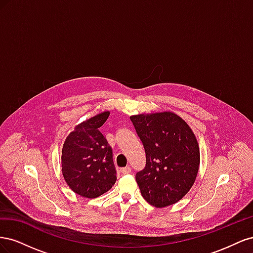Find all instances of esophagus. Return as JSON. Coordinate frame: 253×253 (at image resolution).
<instances>
[{"instance_id": "34e87169", "label": "esophagus", "mask_w": 253, "mask_h": 253, "mask_svg": "<svg viewBox=\"0 0 253 253\" xmlns=\"http://www.w3.org/2000/svg\"><path fill=\"white\" fill-rule=\"evenodd\" d=\"M121 173H122V174H128V173H131V168H129V167L122 168V169H121Z\"/></svg>"}]
</instances>
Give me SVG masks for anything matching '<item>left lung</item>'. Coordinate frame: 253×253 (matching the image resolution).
Masks as SVG:
<instances>
[{
	"mask_svg": "<svg viewBox=\"0 0 253 253\" xmlns=\"http://www.w3.org/2000/svg\"><path fill=\"white\" fill-rule=\"evenodd\" d=\"M131 120L147 155L136 174L142 197L156 208L174 205L195 182L201 153L192 128L170 111L132 115Z\"/></svg>",
	"mask_w": 253,
	"mask_h": 253,
	"instance_id": "1",
	"label": "left lung"
}]
</instances>
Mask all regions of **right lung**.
Returning <instances> with one entry per match:
<instances>
[{"instance_id": "obj_1", "label": "right lung", "mask_w": 253, "mask_h": 253, "mask_svg": "<svg viewBox=\"0 0 253 253\" xmlns=\"http://www.w3.org/2000/svg\"><path fill=\"white\" fill-rule=\"evenodd\" d=\"M109 116L110 111H104L82 121L63 143V178L73 192L80 196L96 198L108 192L116 182L112 148L99 131Z\"/></svg>"}]
</instances>
